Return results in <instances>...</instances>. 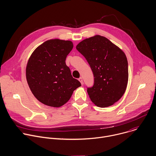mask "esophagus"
I'll use <instances>...</instances> for the list:
<instances>
[{"mask_svg":"<svg viewBox=\"0 0 156 156\" xmlns=\"http://www.w3.org/2000/svg\"><path fill=\"white\" fill-rule=\"evenodd\" d=\"M78 80L80 81V83H81V84L83 85V78H82L81 77H80V78L78 79Z\"/></svg>","mask_w":156,"mask_h":156,"instance_id":"1","label":"esophagus"}]
</instances>
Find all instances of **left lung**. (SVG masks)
<instances>
[{
	"instance_id": "1",
	"label": "left lung",
	"mask_w": 156,
	"mask_h": 156,
	"mask_svg": "<svg viewBox=\"0 0 156 156\" xmlns=\"http://www.w3.org/2000/svg\"><path fill=\"white\" fill-rule=\"evenodd\" d=\"M76 48L94 74V86L87 90L91 101L100 108L114 105L125 93L128 83V62L124 52L99 35L83 40Z\"/></svg>"
}]
</instances>
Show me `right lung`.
<instances>
[{"label":"right lung","instance_id":"1","mask_svg":"<svg viewBox=\"0 0 156 156\" xmlns=\"http://www.w3.org/2000/svg\"><path fill=\"white\" fill-rule=\"evenodd\" d=\"M73 48L70 40H48L33 51L27 61V84L35 97L45 105L55 108L64 105L81 86L66 64Z\"/></svg>","mask_w":156,"mask_h":156}]
</instances>
